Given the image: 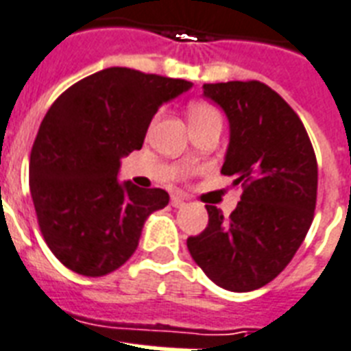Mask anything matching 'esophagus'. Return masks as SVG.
<instances>
[{
  "instance_id": "obj_1",
  "label": "esophagus",
  "mask_w": 351,
  "mask_h": 351,
  "mask_svg": "<svg viewBox=\"0 0 351 351\" xmlns=\"http://www.w3.org/2000/svg\"><path fill=\"white\" fill-rule=\"evenodd\" d=\"M172 206H176V208H179V206H184V203H186V199L184 197H181V195H172Z\"/></svg>"
}]
</instances>
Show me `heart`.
<instances>
[{
	"instance_id": "1",
	"label": "heart",
	"mask_w": 351,
	"mask_h": 351,
	"mask_svg": "<svg viewBox=\"0 0 351 351\" xmlns=\"http://www.w3.org/2000/svg\"><path fill=\"white\" fill-rule=\"evenodd\" d=\"M216 115H219L218 110H216L213 104H208V102H194V104L189 108L190 121H194V119H205V117H216Z\"/></svg>"
}]
</instances>
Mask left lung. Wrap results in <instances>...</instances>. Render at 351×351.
I'll return each instance as SVG.
<instances>
[{
  "label": "left lung",
  "mask_w": 351,
  "mask_h": 351,
  "mask_svg": "<svg viewBox=\"0 0 351 351\" xmlns=\"http://www.w3.org/2000/svg\"><path fill=\"white\" fill-rule=\"evenodd\" d=\"M203 97L227 115L221 173L243 194L229 218L206 205L208 225L186 247L216 286L247 293L276 278L302 245L317 203V159L302 121L265 84H205Z\"/></svg>",
  "instance_id": "left-lung-1"
}]
</instances>
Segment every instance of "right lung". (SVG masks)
Masks as SVG:
<instances>
[{
  "label": "right lung",
  "mask_w": 351,
  "mask_h": 351,
  "mask_svg": "<svg viewBox=\"0 0 351 351\" xmlns=\"http://www.w3.org/2000/svg\"><path fill=\"white\" fill-rule=\"evenodd\" d=\"M192 82L108 67L65 89L32 145L29 183L43 240L65 267L104 276L130 260L167 190L119 181L121 159L145 143L162 104Z\"/></svg>",
  "instance_id": "add662e5"
}]
</instances>
